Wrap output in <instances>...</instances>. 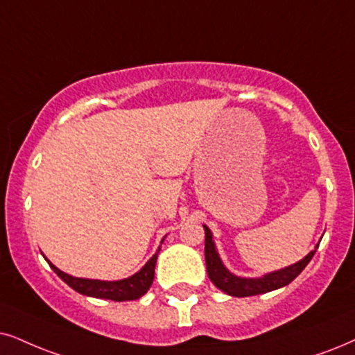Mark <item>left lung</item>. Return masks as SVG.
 Here are the masks:
<instances>
[{
	"label": "left lung",
	"mask_w": 355,
	"mask_h": 355,
	"mask_svg": "<svg viewBox=\"0 0 355 355\" xmlns=\"http://www.w3.org/2000/svg\"><path fill=\"white\" fill-rule=\"evenodd\" d=\"M205 227V260H206V270H208V277L211 278L214 285L224 293L231 295V297H252V295L267 293V291L282 288V286L288 285L293 282L303 268L308 266L309 260L315 255L318 245L315 250H311L306 257L300 262L293 263V266L282 268V270L268 273V275L262 278H241L232 275L226 267L221 263V259L214 248L213 237H211V231Z\"/></svg>",
	"instance_id": "obj_1"
}]
</instances>
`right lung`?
<instances>
[{"label": "right lung", "instance_id": "right-lung-1", "mask_svg": "<svg viewBox=\"0 0 355 355\" xmlns=\"http://www.w3.org/2000/svg\"><path fill=\"white\" fill-rule=\"evenodd\" d=\"M160 250V249H159ZM159 252L154 254L149 262L139 270L136 275L124 278V280L118 282H101V280H88V278H77L67 275L62 270L49 262V266L53 268V272L57 273L67 285L71 286L78 293L87 295V297H95V298H106L113 300V302H129V300H137L142 295L147 293V290L150 288L152 282H154V273H155V262Z\"/></svg>", "mask_w": 355, "mask_h": 355}]
</instances>
